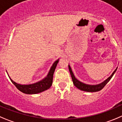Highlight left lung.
<instances>
[{"label": "left lung", "mask_w": 122, "mask_h": 122, "mask_svg": "<svg viewBox=\"0 0 122 122\" xmlns=\"http://www.w3.org/2000/svg\"><path fill=\"white\" fill-rule=\"evenodd\" d=\"M68 67H69V72H70L71 75L72 80L73 83H74V86H75L76 87H77L78 89H80L81 90H83V91L85 92H98L99 90H102V89L104 88V87L107 84L108 82L111 80V78H112V76H113V75L114 74V73L116 71L117 69L114 70V71L112 72V74L107 79L105 80V81L102 82V83H100V84H96V85H90V84H85V83H83L82 82H81L80 81H79L78 80H77L75 78V76H74V74L73 73L72 71L70 65H68Z\"/></svg>", "instance_id": "8db88e82"}]
</instances>
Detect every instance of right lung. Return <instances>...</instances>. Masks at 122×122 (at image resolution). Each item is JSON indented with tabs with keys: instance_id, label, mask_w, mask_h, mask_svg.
Returning <instances> with one entry per match:
<instances>
[{
	"instance_id": "add662e5",
	"label": "right lung",
	"mask_w": 122,
	"mask_h": 122,
	"mask_svg": "<svg viewBox=\"0 0 122 122\" xmlns=\"http://www.w3.org/2000/svg\"><path fill=\"white\" fill-rule=\"evenodd\" d=\"M59 59H57L56 60L55 62L53 63V65L51 67L50 69L49 72H48V74L47 76L41 80L39 81L36 82V83H33V84H20L17 83L16 82L14 81L12 79H11L10 76V80H11V82L16 87L21 91V92L24 93L25 94H37L39 93L45 91V90H47L49 89L52 85L53 83V74H54V71H55L56 66L57 65L58 62H59ZM7 72V71H6ZM8 74V72H7Z\"/></svg>"
}]
</instances>
